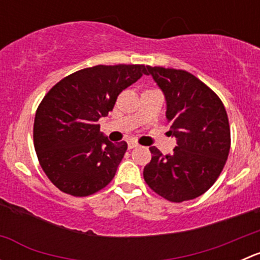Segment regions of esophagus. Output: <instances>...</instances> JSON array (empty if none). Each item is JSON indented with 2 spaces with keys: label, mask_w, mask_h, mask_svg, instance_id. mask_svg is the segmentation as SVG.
Returning <instances> with one entry per match:
<instances>
[{
  "label": "esophagus",
  "mask_w": 260,
  "mask_h": 260,
  "mask_svg": "<svg viewBox=\"0 0 260 260\" xmlns=\"http://www.w3.org/2000/svg\"><path fill=\"white\" fill-rule=\"evenodd\" d=\"M137 146H138V143L135 142V141H129V142H128V148L129 149L135 148V147H137Z\"/></svg>",
  "instance_id": "esophagus-1"
}]
</instances>
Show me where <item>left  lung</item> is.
I'll return each instance as SVG.
<instances>
[{
    "instance_id": "8db88e82",
    "label": "left lung",
    "mask_w": 260,
    "mask_h": 260,
    "mask_svg": "<svg viewBox=\"0 0 260 260\" xmlns=\"http://www.w3.org/2000/svg\"><path fill=\"white\" fill-rule=\"evenodd\" d=\"M166 101L170 135L177 141L174 153L152 146L143 170L147 185L172 203L199 198L224 169L230 151L226 111L209 86L185 70L147 67Z\"/></svg>"
}]
</instances>
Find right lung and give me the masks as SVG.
Instances as JSON below:
<instances>
[{"mask_svg":"<svg viewBox=\"0 0 260 260\" xmlns=\"http://www.w3.org/2000/svg\"><path fill=\"white\" fill-rule=\"evenodd\" d=\"M143 74L145 65H96L50 89L36 111L34 145L41 169L60 191L88 196L113 180L127 143H112L98 120Z\"/></svg>","mask_w":260,"mask_h":260,"instance_id":"1","label":"right lung"}]
</instances>
